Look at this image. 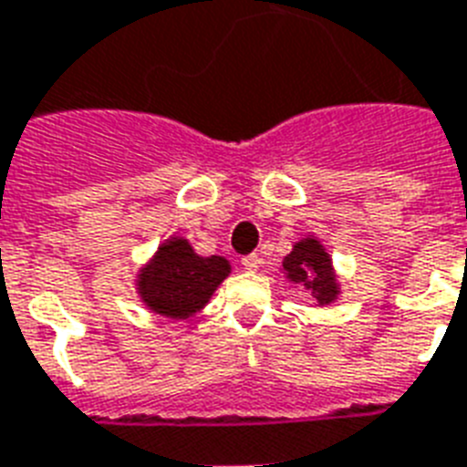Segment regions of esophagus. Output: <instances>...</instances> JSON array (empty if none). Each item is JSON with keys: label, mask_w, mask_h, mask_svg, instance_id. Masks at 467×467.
I'll return each mask as SVG.
<instances>
[{"label": "esophagus", "mask_w": 467, "mask_h": 467, "mask_svg": "<svg viewBox=\"0 0 467 467\" xmlns=\"http://www.w3.org/2000/svg\"><path fill=\"white\" fill-rule=\"evenodd\" d=\"M261 264H264V259H261L259 254H249V256L242 259V266H244L246 271H259Z\"/></svg>", "instance_id": "obj_1"}]
</instances>
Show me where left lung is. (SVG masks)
<instances>
[{"label": "left lung", "mask_w": 467, "mask_h": 467, "mask_svg": "<svg viewBox=\"0 0 467 467\" xmlns=\"http://www.w3.org/2000/svg\"><path fill=\"white\" fill-rule=\"evenodd\" d=\"M283 271L293 283L312 290L319 305H331L333 299L338 297L340 287L336 273H333L331 256L324 244L314 237H305L293 246V252L283 261Z\"/></svg>", "instance_id": "left-lung-1"}]
</instances>
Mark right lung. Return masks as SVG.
I'll return each mask as SVG.
<instances>
[{"label": "right lung", "mask_w": 467, "mask_h": 467, "mask_svg": "<svg viewBox=\"0 0 467 467\" xmlns=\"http://www.w3.org/2000/svg\"><path fill=\"white\" fill-rule=\"evenodd\" d=\"M227 275L230 264L223 256H199L187 240L172 237L162 242L146 268L139 271L136 290L155 314L189 319L208 305Z\"/></svg>", "instance_id": "1"}]
</instances>
